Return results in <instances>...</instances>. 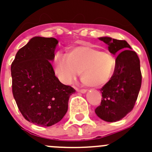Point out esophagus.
<instances>
[{
  "mask_svg": "<svg viewBox=\"0 0 152 152\" xmlns=\"http://www.w3.org/2000/svg\"><path fill=\"white\" fill-rule=\"evenodd\" d=\"M77 91L78 92L82 93V94H85V93H86L87 91L86 89H77Z\"/></svg>",
  "mask_w": 152,
  "mask_h": 152,
  "instance_id": "34e87169",
  "label": "esophagus"
}]
</instances>
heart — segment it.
<instances>
[{
    "label": "heart",
    "instance_id": "obj_1",
    "mask_svg": "<svg viewBox=\"0 0 152 152\" xmlns=\"http://www.w3.org/2000/svg\"><path fill=\"white\" fill-rule=\"evenodd\" d=\"M53 64L55 74L64 83H70L80 72L81 80L86 86L97 88L111 79L116 59L109 51L83 45L68 49L66 55L57 53Z\"/></svg>",
    "mask_w": 152,
    "mask_h": 152
}]
</instances>
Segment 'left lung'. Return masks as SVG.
Wrapping results in <instances>:
<instances>
[{
  "label": "left lung",
  "mask_w": 152,
  "mask_h": 152,
  "mask_svg": "<svg viewBox=\"0 0 152 152\" xmlns=\"http://www.w3.org/2000/svg\"><path fill=\"white\" fill-rule=\"evenodd\" d=\"M109 52L116 58V67L109 82L100 90L103 99L95 109L98 118L106 122L123 119L132 110L142 82L140 59L126 40L100 37Z\"/></svg>",
  "instance_id": "8db88e82"
}]
</instances>
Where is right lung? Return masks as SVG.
I'll return each instance as SVG.
<instances>
[{
  "label": "right lung",
  "mask_w": 152,
  "mask_h": 152,
  "mask_svg": "<svg viewBox=\"0 0 152 152\" xmlns=\"http://www.w3.org/2000/svg\"><path fill=\"white\" fill-rule=\"evenodd\" d=\"M58 44L54 37H32L19 49L11 66L18 107L26 121L41 126L61 121L68 110L70 95L75 92L60 82L51 64Z\"/></svg>",
  "instance_id": "right-lung-1"
}]
</instances>
